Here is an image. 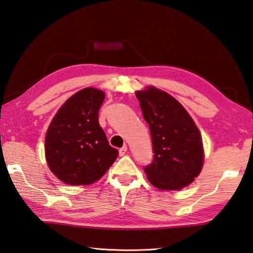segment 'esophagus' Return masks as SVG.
Listing matches in <instances>:
<instances>
[{
    "mask_svg": "<svg viewBox=\"0 0 253 253\" xmlns=\"http://www.w3.org/2000/svg\"><path fill=\"white\" fill-rule=\"evenodd\" d=\"M126 151H127V146L126 145H123L120 150H119V155L120 156H123L125 155L126 153Z\"/></svg>",
    "mask_w": 253,
    "mask_h": 253,
    "instance_id": "obj_1",
    "label": "esophagus"
}]
</instances>
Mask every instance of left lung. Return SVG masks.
<instances>
[{"instance_id": "1", "label": "left lung", "mask_w": 253, "mask_h": 253, "mask_svg": "<svg viewBox=\"0 0 253 253\" xmlns=\"http://www.w3.org/2000/svg\"><path fill=\"white\" fill-rule=\"evenodd\" d=\"M150 126L153 160L147 178L160 189H180L201 173L204 161L201 133L177 100L154 87L135 93Z\"/></svg>"}]
</instances>
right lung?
Wrapping results in <instances>:
<instances>
[{
    "mask_svg": "<svg viewBox=\"0 0 253 253\" xmlns=\"http://www.w3.org/2000/svg\"><path fill=\"white\" fill-rule=\"evenodd\" d=\"M104 100L101 90L84 88L66 101L45 137L50 170L69 185H90L106 173L118 157L99 125Z\"/></svg>",
    "mask_w": 253,
    "mask_h": 253,
    "instance_id": "obj_1",
    "label": "right lung"
}]
</instances>
